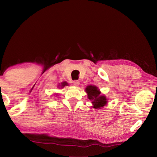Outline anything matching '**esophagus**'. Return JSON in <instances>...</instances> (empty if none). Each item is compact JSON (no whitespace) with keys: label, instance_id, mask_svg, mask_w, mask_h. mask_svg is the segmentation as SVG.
<instances>
[{"label":"esophagus","instance_id":"34e87169","mask_svg":"<svg viewBox=\"0 0 157 157\" xmlns=\"http://www.w3.org/2000/svg\"><path fill=\"white\" fill-rule=\"evenodd\" d=\"M73 84H74L75 86H78L79 85V82L78 80H74L73 81Z\"/></svg>","mask_w":157,"mask_h":157}]
</instances>
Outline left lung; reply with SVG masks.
<instances>
[{"mask_svg": "<svg viewBox=\"0 0 157 157\" xmlns=\"http://www.w3.org/2000/svg\"><path fill=\"white\" fill-rule=\"evenodd\" d=\"M86 92L88 93V99L92 101L95 109H100L107 104V99L105 96L101 95V92L95 86H88L86 88Z\"/></svg>", "mask_w": 157, "mask_h": 157, "instance_id": "8db88e82", "label": "left lung"}]
</instances>
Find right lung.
I'll use <instances>...</instances> for the list:
<instances>
[{"instance_id":"add662e5","label":"right lung","mask_w":157,"mask_h":157,"mask_svg":"<svg viewBox=\"0 0 157 157\" xmlns=\"http://www.w3.org/2000/svg\"><path fill=\"white\" fill-rule=\"evenodd\" d=\"M68 84H67V82H63L62 83V84L60 85V86L62 87V88H63L64 86H67Z\"/></svg>"}]
</instances>
